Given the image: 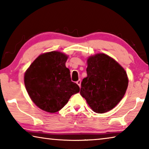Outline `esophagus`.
<instances>
[{
    "instance_id": "obj_1",
    "label": "esophagus",
    "mask_w": 149,
    "mask_h": 149,
    "mask_svg": "<svg viewBox=\"0 0 149 149\" xmlns=\"http://www.w3.org/2000/svg\"><path fill=\"white\" fill-rule=\"evenodd\" d=\"M76 84L78 85H79V86L80 87L81 86V80L80 79H79V80H78V81H76Z\"/></svg>"
}]
</instances>
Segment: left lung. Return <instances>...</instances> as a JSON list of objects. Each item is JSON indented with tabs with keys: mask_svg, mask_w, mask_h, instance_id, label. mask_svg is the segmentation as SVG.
<instances>
[{
	"mask_svg": "<svg viewBox=\"0 0 149 149\" xmlns=\"http://www.w3.org/2000/svg\"><path fill=\"white\" fill-rule=\"evenodd\" d=\"M87 74L81 82L80 94L91 109L102 114L114 108L128 86L125 70L112 58L100 53L87 59Z\"/></svg>",
	"mask_w": 149,
	"mask_h": 149,
	"instance_id": "left-lung-1",
	"label": "left lung"
}]
</instances>
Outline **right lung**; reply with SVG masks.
Segmentation results:
<instances>
[{"label":"right lung","instance_id":"right-lung-1","mask_svg":"<svg viewBox=\"0 0 149 149\" xmlns=\"http://www.w3.org/2000/svg\"><path fill=\"white\" fill-rule=\"evenodd\" d=\"M68 56L58 51L42 54L26 70L24 84L35 105L50 113L64 107L72 95L79 92V87L72 82L70 72L65 67Z\"/></svg>","mask_w":149,"mask_h":149}]
</instances>
